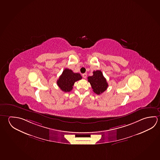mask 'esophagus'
<instances>
[{
  "instance_id": "34e87169",
  "label": "esophagus",
  "mask_w": 160,
  "mask_h": 160,
  "mask_svg": "<svg viewBox=\"0 0 160 160\" xmlns=\"http://www.w3.org/2000/svg\"><path fill=\"white\" fill-rule=\"evenodd\" d=\"M87 74L86 73H83L82 74V77L84 78V79H85L87 78Z\"/></svg>"
}]
</instances>
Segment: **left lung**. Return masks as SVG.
Segmentation results:
<instances>
[{
  "label": "left lung",
  "mask_w": 160,
  "mask_h": 160,
  "mask_svg": "<svg viewBox=\"0 0 160 160\" xmlns=\"http://www.w3.org/2000/svg\"><path fill=\"white\" fill-rule=\"evenodd\" d=\"M88 80L91 85L93 92L98 95L106 90L108 86L106 79L100 70L93 71V75L89 76Z\"/></svg>",
  "instance_id": "left-lung-1"
}]
</instances>
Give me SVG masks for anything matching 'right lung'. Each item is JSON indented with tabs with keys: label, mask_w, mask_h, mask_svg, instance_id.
Wrapping results in <instances>:
<instances>
[{
	"label": "right lung",
	"mask_w": 160,
	"mask_h": 160,
	"mask_svg": "<svg viewBox=\"0 0 160 160\" xmlns=\"http://www.w3.org/2000/svg\"><path fill=\"white\" fill-rule=\"evenodd\" d=\"M81 79L82 76L80 73H74L71 70L65 68L57 81V84L63 92H69L72 89L75 82Z\"/></svg>",
	"instance_id": "obj_1"
}]
</instances>
